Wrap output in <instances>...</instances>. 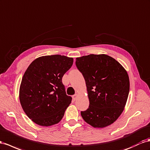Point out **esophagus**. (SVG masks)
Returning <instances> with one entry per match:
<instances>
[{"instance_id":"obj_1","label":"esophagus","mask_w":150,"mask_h":150,"mask_svg":"<svg viewBox=\"0 0 150 150\" xmlns=\"http://www.w3.org/2000/svg\"><path fill=\"white\" fill-rule=\"evenodd\" d=\"M78 94H75L74 95L72 96V99H73V100L75 101L77 98V97H78Z\"/></svg>"}]
</instances>
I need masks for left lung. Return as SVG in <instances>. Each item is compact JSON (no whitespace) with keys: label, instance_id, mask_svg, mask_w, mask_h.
<instances>
[{"label":"left lung","instance_id":"left-lung-1","mask_svg":"<svg viewBox=\"0 0 150 150\" xmlns=\"http://www.w3.org/2000/svg\"><path fill=\"white\" fill-rule=\"evenodd\" d=\"M76 65L85 79L90 101L81 115L93 127L108 126L119 118L127 102L130 83L126 70L106 54L78 57Z\"/></svg>","mask_w":150,"mask_h":150}]
</instances>
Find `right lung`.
<instances>
[{
    "label": "right lung",
    "mask_w": 150,
    "mask_h": 150,
    "mask_svg": "<svg viewBox=\"0 0 150 150\" xmlns=\"http://www.w3.org/2000/svg\"><path fill=\"white\" fill-rule=\"evenodd\" d=\"M73 58L60 55L42 56L28 66L19 88V101L35 124L50 126L62 120L72 101L62 83Z\"/></svg>",
    "instance_id": "1"
}]
</instances>
